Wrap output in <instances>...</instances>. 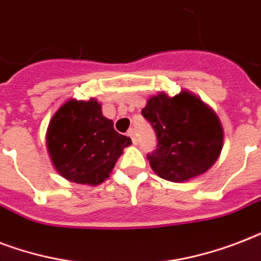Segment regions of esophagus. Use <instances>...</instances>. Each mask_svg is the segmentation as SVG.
<instances>
[{
	"instance_id": "1",
	"label": "esophagus",
	"mask_w": 261,
	"mask_h": 261,
	"mask_svg": "<svg viewBox=\"0 0 261 261\" xmlns=\"http://www.w3.org/2000/svg\"><path fill=\"white\" fill-rule=\"evenodd\" d=\"M127 135L130 137L131 141H133V143H137V138H135V133H134V130H133V128H130V130L127 131Z\"/></svg>"
}]
</instances>
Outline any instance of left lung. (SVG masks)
I'll list each match as a JSON object with an SVG mask.
<instances>
[{
    "instance_id": "1",
    "label": "left lung",
    "mask_w": 261,
    "mask_h": 261,
    "mask_svg": "<svg viewBox=\"0 0 261 261\" xmlns=\"http://www.w3.org/2000/svg\"><path fill=\"white\" fill-rule=\"evenodd\" d=\"M142 115L157 137L155 150L147 160L160 177L186 181L208 171L219 157L222 126L214 111L194 94L153 96Z\"/></svg>"
}]
</instances>
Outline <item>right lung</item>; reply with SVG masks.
I'll use <instances>...</instances> for the list:
<instances>
[{"label":"right lung","mask_w":261,"mask_h":261,"mask_svg":"<svg viewBox=\"0 0 261 261\" xmlns=\"http://www.w3.org/2000/svg\"><path fill=\"white\" fill-rule=\"evenodd\" d=\"M131 139L119 134L114 122L102 116L96 100L65 102L47 130V147L55 169L80 184H100Z\"/></svg>","instance_id":"obj_1"}]
</instances>
